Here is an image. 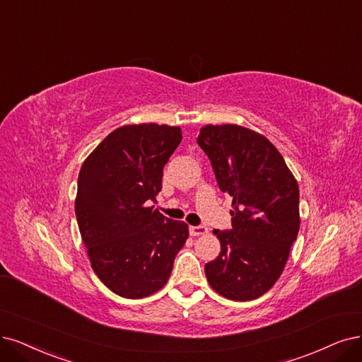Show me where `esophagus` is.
<instances>
[{"mask_svg":"<svg viewBox=\"0 0 362 362\" xmlns=\"http://www.w3.org/2000/svg\"><path fill=\"white\" fill-rule=\"evenodd\" d=\"M189 233H191V235H194V237H197V235H204V234H207V228H206V226H203V225L189 226Z\"/></svg>","mask_w":362,"mask_h":362,"instance_id":"esophagus-1","label":"esophagus"}]
</instances>
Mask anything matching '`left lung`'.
Instances as JSON below:
<instances>
[{"label": "left lung", "mask_w": 362, "mask_h": 362, "mask_svg": "<svg viewBox=\"0 0 362 362\" xmlns=\"http://www.w3.org/2000/svg\"><path fill=\"white\" fill-rule=\"evenodd\" d=\"M197 143L233 197V228L213 231L221 253L204 267L207 282L228 300H255L276 284L297 240L298 183L274 144L249 128L206 125Z\"/></svg>", "instance_id": "8db88e82"}]
</instances>
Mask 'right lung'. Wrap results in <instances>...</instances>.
Wrapping results in <instances>:
<instances>
[{
    "label": "right lung",
    "instance_id": "right-lung-1",
    "mask_svg": "<svg viewBox=\"0 0 362 362\" xmlns=\"http://www.w3.org/2000/svg\"><path fill=\"white\" fill-rule=\"evenodd\" d=\"M180 141L179 127L125 125L80 168L74 204L80 235L92 270L124 298H144L163 288L189 235L188 223L148 207Z\"/></svg>",
    "mask_w": 362,
    "mask_h": 362
}]
</instances>
